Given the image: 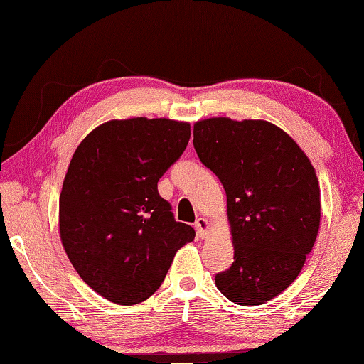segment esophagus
Listing matches in <instances>:
<instances>
[{"instance_id": "34e87169", "label": "esophagus", "mask_w": 364, "mask_h": 364, "mask_svg": "<svg viewBox=\"0 0 364 364\" xmlns=\"http://www.w3.org/2000/svg\"><path fill=\"white\" fill-rule=\"evenodd\" d=\"M195 230H197V236L198 238H207L208 236V231H210V221L207 218H197L195 221Z\"/></svg>"}]
</instances>
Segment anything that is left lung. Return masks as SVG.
Here are the masks:
<instances>
[{"instance_id": "1", "label": "left lung", "mask_w": 364, "mask_h": 364, "mask_svg": "<svg viewBox=\"0 0 364 364\" xmlns=\"http://www.w3.org/2000/svg\"><path fill=\"white\" fill-rule=\"evenodd\" d=\"M193 147L223 183L235 247L218 291L238 305L269 302L296 281L320 228V187L309 157L264 119L208 118Z\"/></svg>"}]
</instances>
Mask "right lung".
<instances>
[{
    "label": "right lung",
    "mask_w": 364,
    "mask_h": 364,
    "mask_svg": "<svg viewBox=\"0 0 364 364\" xmlns=\"http://www.w3.org/2000/svg\"><path fill=\"white\" fill-rule=\"evenodd\" d=\"M188 139L183 121L112 119L73 152L59 200L62 246L78 276L109 302L149 299L177 250L195 238L157 192Z\"/></svg>",
    "instance_id": "right-lung-1"
}]
</instances>
